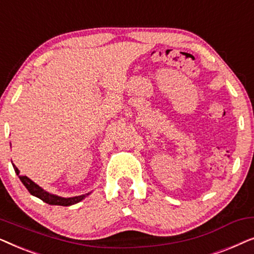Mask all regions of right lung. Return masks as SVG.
<instances>
[{
  "mask_svg": "<svg viewBox=\"0 0 254 254\" xmlns=\"http://www.w3.org/2000/svg\"><path fill=\"white\" fill-rule=\"evenodd\" d=\"M12 166H13V169H15V172L17 173V176L19 177L20 182L23 183V185L26 187L27 190H29L32 195L39 197V199L43 200L44 202L52 204V206H64V207L71 206V204H75V203L79 202V201H82L85 196H88L90 194V193H86V194H83V195L72 196V197H62V196L54 195V194L48 193L45 190L41 189L39 185H37L36 183L32 182L30 178H27L26 176H20L19 170L17 169V166L13 164H12Z\"/></svg>",
  "mask_w": 254,
  "mask_h": 254,
  "instance_id": "1",
  "label": "right lung"
}]
</instances>
